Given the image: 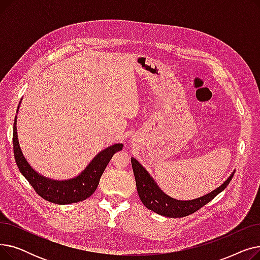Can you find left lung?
<instances>
[{"label": "left lung", "instance_id": "1", "mask_svg": "<svg viewBox=\"0 0 260 260\" xmlns=\"http://www.w3.org/2000/svg\"><path fill=\"white\" fill-rule=\"evenodd\" d=\"M131 161L135 175L136 186H137L138 195L142 203L148 210L170 218H180L190 215L201 209L203 206H206L228 186L235 173H232L219 187H217L207 195L193 200H177L163 192L153 179V177L137 160L132 157Z\"/></svg>", "mask_w": 260, "mask_h": 260}]
</instances>
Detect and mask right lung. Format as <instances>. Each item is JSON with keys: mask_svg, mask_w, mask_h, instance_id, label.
<instances>
[{"mask_svg": "<svg viewBox=\"0 0 260 260\" xmlns=\"http://www.w3.org/2000/svg\"><path fill=\"white\" fill-rule=\"evenodd\" d=\"M21 102L19 103L17 114ZM13 154L21 174L30 183L39 196L57 204H71L88 198L97 189L101 176L116 152L122 149V143H116L104 148L89 162V165L75 178L67 180H53L36 172L21 151L17 133V116L13 122Z\"/></svg>", "mask_w": 260, "mask_h": 260, "instance_id": "add662e5", "label": "right lung"}]
</instances>
